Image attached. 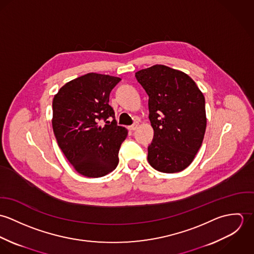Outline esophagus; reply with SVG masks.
<instances>
[{"label": "esophagus", "instance_id": "esophagus-1", "mask_svg": "<svg viewBox=\"0 0 254 254\" xmlns=\"http://www.w3.org/2000/svg\"><path fill=\"white\" fill-rule=\"evenodd\" d=\"M138 126H139V123H138V122H135L133 125L129 126V127H128V129H129V130H131V131H134V130H136V129L138 128Z\"/></svg>", "mask_w": 254, "mask_h": 254}]
</instances>
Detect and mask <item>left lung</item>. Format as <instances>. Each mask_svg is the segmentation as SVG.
Wrapping results in <instances>:
<instances>
[{"mask_svg":"<svg viewBox=\"0 0 254 254\" xmlns=\"http://www.w3.org/2000/svg\"><path fill=\"white\" fill-rule=\"evenodd\" d=\"M148 96V118L154 135L147 161L163 173L186 169L200 148L205 129V100L186 73L155 64L136 72Z\"/></svg>","mask_w":254,"mask_h":254,"instance_id":"left-lung-1","label":"left lung"}]
</instances>
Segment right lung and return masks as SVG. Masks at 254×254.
Returning a JSON list of instances; mask_svg holds the SVG:
<instances>
[{"label": "right lung", "instance_id": "1", "mask_svg": "<svg viewBox=\"0 0 254 254\" xmlns=\"http://www.w3.org/2000/svg\"><path fill=\"white\" fill-rule=\"evenodd\" d=\"M120 80L88 73L67 82L54 97L52 125L58 145L85 177H103L118 164V151L128 131L117 126L109 103V94ZM110 117L111 123L107 120ZM101 120L106 121L104 127Z\"/></svg>", "mask_w": 254, "mask_h": 254}]
</instances>
